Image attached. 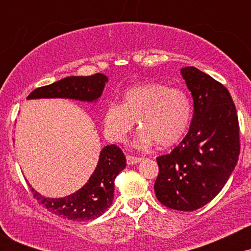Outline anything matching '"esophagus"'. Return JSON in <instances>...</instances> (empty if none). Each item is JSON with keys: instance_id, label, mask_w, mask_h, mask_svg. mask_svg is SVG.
<instances>
[{"instance_id": "esophagus-1", "label": "esophagus", "mask_w": 251, "mask_h": 251, "mask_svg": "<svg viewBox=\"0 0 251 251\" xmlns=\"http://www.w3.org/2000/svg\"><path fill=\"white\" fill-rule=\"evenodd\" d=\"M140 160H142V158L139 157H134V155H131V154L126 155V162H127L128 165H133V164L139 163Z\"/></svg>"}]
</instances>
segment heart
Masks as SVG:
<instances>
[{"label": "heart", "instance_id": "obj_1", "mask_svg": "<svg viewBox=\"0 0 251 251\" xmlns=\"http://www.w3.org/2000/svg\"><path fill=\"white\" fill-rule=\"evenodd\" d=\"M191 114V100L185 92L150 81L126 91L123 103H108L103 112L102 125L109 139L120 143L137 120L140 132L135 144L139 148L155 143L169 148L179 142L188 131Z\"/></svg>", "mask_w": 251, "mask_h": 251}]
</instances>
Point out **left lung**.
Returning a JSON list of instances; mask_svg holds the SVG:
<instances>
[{
	"label": "left lung",
	"mask_w": 251,
	"mask_h": 251,
	"mask_svg": "<svg viewBox=\"0 0 251 251\" xmlns=\"http://www.w3.org/2000/svg\"><path fill=\"white\" fill-rule=\"evenodd\" d=\"M194 98V118L179 145L157 157L158 201L170 209L194 211L220 194L240 155L235 103L221 82L196 67L180 70Z\"/></svg>",
	"instance_id": "1"
}]
</instances>
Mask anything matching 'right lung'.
I'll use <instances>...</instances> for the list:
<instances>
[{
  "mask_svg": "<svg viewBox=\"0 0 251 251\" xmlns=\"http://www.w3.org/2000/svg\"><path fill=\"white\" fill-rule=\"evenodd\" d=\"M107 76L97 73L88 76H68L50 85L34 89L28 99L68 98L80 101H96L101 96ZM126 166V158L117 145H107L87 183L76 192L62 198H46L30 188L33 197L48 211L72 221H89L99 217L111 206L114 179Z\"/></svg>",
  "mask_w": 251,
  "mask_h": 251,
  "instance_id": "right-lung-1",
  "label": "right lung"
}]
</instances>
